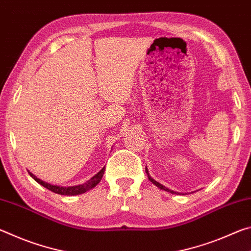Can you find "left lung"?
Here are the masks:
<instances>
[{
    "label": "left lung",
    "mask_w": 251,
    "mask_h": 251,
    "mask_svg": "<svg viewBox=\"0 0 251 251\" xmlns=\"http://www.w3.org/2000/svg\"><path fill=\"white\" fill-rule=\"evenodd\" d=\"M145 171H146V174H147V176H148V179H150L151 182H152V184H154V185H156L157 187H158V188L159 189H163V190H166V192H168V193H171V194H177L176 192H174V190H171V189H168L167 188V187H165V186H163V185H161V184H159V182L158 181H156L155 179H152V178L150 176V174H148V169H147V167H146V169H145Z\"/></svg>",
    "instance_id": "obj_1"
}]
</instances>
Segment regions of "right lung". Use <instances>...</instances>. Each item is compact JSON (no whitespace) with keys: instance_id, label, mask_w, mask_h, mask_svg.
<instances>
[{"instance_id":"right-lung-1","label":"right lung","mask_w":251,"mask_h":251,"mask_svg":"<svg viewBox=\"0 0 251 251\" xmlns=\"http://www.w3.org/2000/svg\"><path fill=\"white\" fill-rule=\"evenodd\" d=\"M104 172H105V167L101 168L95 176H93L90 180L84 182V184L77 185V186H71V187H61V186H56V185H50V184H49V182L43 181L42 179H40V178H37L35 175H33L32 173L28 172V174L34 180H35L36 182H39V184L43 187H45V188L50 190V192L58 194V195H65V196H74V195L84 194V193H86L87 190L94 188V187L100 181L101 177H103V175H104Z\"/></svg>"}]
</instances>
